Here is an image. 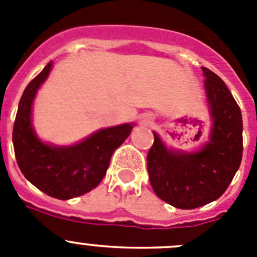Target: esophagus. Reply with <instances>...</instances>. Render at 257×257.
I'll use <instances>...</instances> for the list:
<instances>
[{
    "label": "esophagus",
    "mask_w": 257,
    "mask_h": 257,
    "mask_svg": "<svg viewBox=\"0 0 257 257\" xmlns=\"http://www.w3.org/2000/svg\"><path fill=\"white\" fill-rule=\"evenodd\" d=\"M142 122L145 124H149L152 122V118L149 117V115H145V117L142 118Z\"/></svg>",
    "instance_id": "esophagus-1"
}]
</instances>
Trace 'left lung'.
Returning <instances> with one entry per match:
<instances>
[{
  "instance_id": "left-lung-1",
  "label": "left lung",
  "mask_w": 257,
  "mask_h": 257,
  "mask_svg": "<svg viewBox=\"0 0 257 257\" xmlns=\"http://www.w3.org/2000/svg\"><path fill=\"white\" fill-rule=\"evenodd\" d=\"M211 130L208 142L197 151L169 148L158 134L147 158L154 193L181 210L216 201L234 178L243 152V122L237 101L221 78L202 67Z\"/></svg>"
}]
</instances>
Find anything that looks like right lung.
I'll return each mask as SVG.
<instances>
[{
	"mask_svg": "<svg viewBox=\"0 0 257 257\" xmlns=\"http://www.w3.org/2000/svg\"><path fill=\"white\" fill-rule=\"evenodd\" d=\"M51 68L50 61L23 92L14 123L13 144L18 166L27 180L47 196L65 201L82 196L100 184L113 152L128 138L135 123L100 128L72 145L41 140L32 124V110Z\"/></svg>",
	"mask_w": 257,
	"mask_h": 257,
	"instance_id": "obj_1",
	"label": "right lung"
}]
</instances>
